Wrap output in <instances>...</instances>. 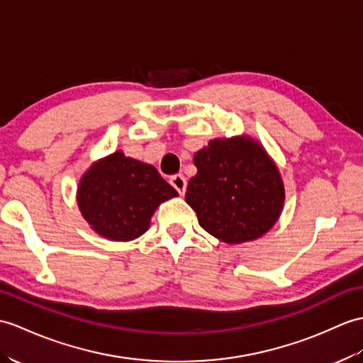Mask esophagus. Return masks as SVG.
Here are the masks:
<instances>
[{
  "label": "esophagus",
  "instance_id": "obj_1",
  "mask_svg": "<svg viewBox=\"0 0 363 363\" xmlns=\"http://www.w3.org/2000/svg\"><path fill=\"white\" fill-rule=\"evenodd\" d=\"M170 184L176 189V191L179 193V195H184L185 189H187V179L184 178V174H174L170 178Z\"/></svg>",
  "mask_w": 363,
  "mask_h": 363
}]
</instances>
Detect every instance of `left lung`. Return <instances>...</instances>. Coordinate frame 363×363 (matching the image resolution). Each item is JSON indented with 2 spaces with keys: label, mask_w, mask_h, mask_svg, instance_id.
I'll return each mask as SVG.
<instances>
[{
  "label": "left lung",
  "mask_w": 363,
  "mask_h": 363,
  "mask_svg": "<svg viewBox=\"0 0 363 363\" xmlns=\"http://www.w3.org/2000/svg\"><path fill=\"white\" fill-rule=\"evenodd\" d=\"M198 173L185 201L202 229L237 244L266 233L280 216L284 187L277 167L249 138L215 139L193 157Z\"/></svg>",
  "instance_id": "1"
}]
</instances>
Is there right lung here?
Listing matches in <instances>:
<instances>
[{"label":"right lung","mask_w":363,"mask_h":363,"mask_svg":"<svg viewBox=\"0 0 363 363\" xmlns=\"http://www.w3.org/2000/svg\"><path fill=\"white\" fill-rule=\"evenodd\" d=\"M176 195L153 165L116 151L85 173L77 201L83 218L99 235L130 241L145 233L156 207Z\"/></svg>","instance_id":"right-lung-1"}]
</instances>
